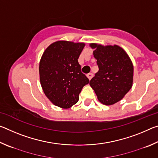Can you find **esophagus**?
I'll return each instance as SVG.
<instances>
[{"instance_id": "34e87169", "label": "esophagus", "mask_w": 158, "mask_h": 158, "mask_svg": "<svg viewBox=\"0 0 158 158\" xmlns=\"http://www.w3.org/2000/svg\"><path fill=\"white\" fill-rule=\"evenodd\" d=\"M87 77L88 78H89L90 80L92 79V77H93V73H89V74H87Z\"/></svg>"}]
</instances>
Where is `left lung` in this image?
<instances>
[{
    "label": "left lung",
    "instance_id": "8db88e82",
    "mask_svg": "<svg viewBox=\"0 0 158 158\" xmlns=\"http://www.w3.org/2000/svg\"><path fill=\"white\" fill-rule=\"evenodd\" d=\"M95 49L99 70L90 81L98 100L105 105L116 103L131 89L133 65L126 52L117 45L102 46L90 44Z\"/></svg>",
    "mask_w": 158,
    "mask_h": 158
}]
</instances>
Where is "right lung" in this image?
I'll return each instance as SVG.
<instances>
[{"label":"right lung","mask_w":158,"mask_h":158,"mask_svg":"<svg viewBox=\"0 0 158 158\" xmlns=\"http://www.w3.org/2000/svg\"><path fill=\"white\" fill-rule=\"evenodd\" d=\"M84 43L58 41L47 48L40 63V79L44 94L56 106L75 105L89 79L81 73L78 58Z\"/></svg>","instance_id":"obj_1"}]
</instances>
